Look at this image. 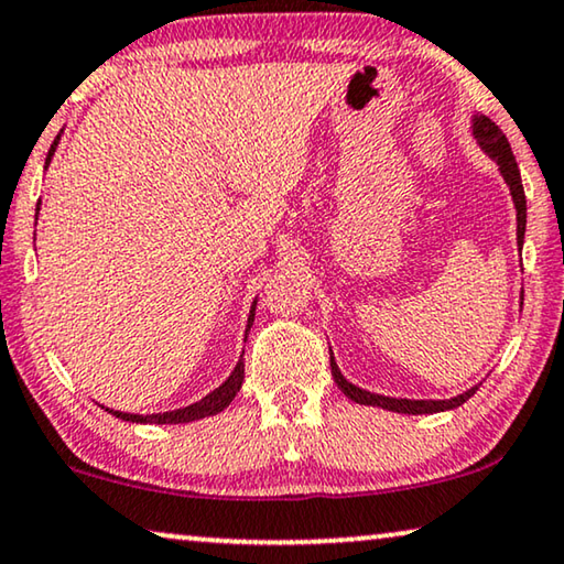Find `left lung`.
I'll return each mask as SVG.
<instances>
[{
	"instance_id": "obj_1",
	"label": "left lung",
	"mask_w": 564,
	"mask_h": 564,
	"mask_svg": "<svg viewBox=\"0 0 564 564\" xmlns=\"http://www.w3.org/2000/svg\"><path fill=\"white\" fill-rule=\"evenodd\" d=\"M474 133H476V139L481 141V147L489 151L494 159H497L503 180H507V184H509L511 197H514V205H517V240H519V248H522L524 228H527V197H524L522 174H519L517 159H514V154H511L509 141L501 133L499 126L494 123L491 119H486V116H478V119L474 121ZM332 375H334V382L341 388V392L347 394L349 400L359 402V405H377V408L392 410V413H408V415L441 413V410L458 408V405H464L470 394L476 392V388H474V390H468L464 394H458V398H453V400H394V398H382V394H372L367 390H359L351 382L344 380L339 367H336V362H334V357H332Z\"/></svg>"
}]
</instances>
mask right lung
<instances>
[{
    "mask_svg": "<svg viewBox=\"0 0 564 564\" xmlns=\"http://www.w3.org/2000/svg\"><path fill=\"white\" fill-rule=\"evenodd\" d=\"M57 144V141H55ZM55 144L53 149H50L47 154V162L50 156H53L55 151ZM253 316H256V304H253V311H250V318H248V329L250 324H253ZM242 375H246V362H238V367L232 369V375L228 377V382L220 384L215 392H209L205 400L195 402V405L189 408H182V410H172V413H156V415H133V413H121V410H108V413L121 417V420H129V423H159V425H166V423H189V420H199V417H207V415H215L220 413V410H225L232 402L235 394H238L240 384H242Z\"/></svg>",
    "mask_w": 564,
    "mask_h": 564,
    "instance_id": "obj_1",
    "label": "right lung"
}]
</instances>
